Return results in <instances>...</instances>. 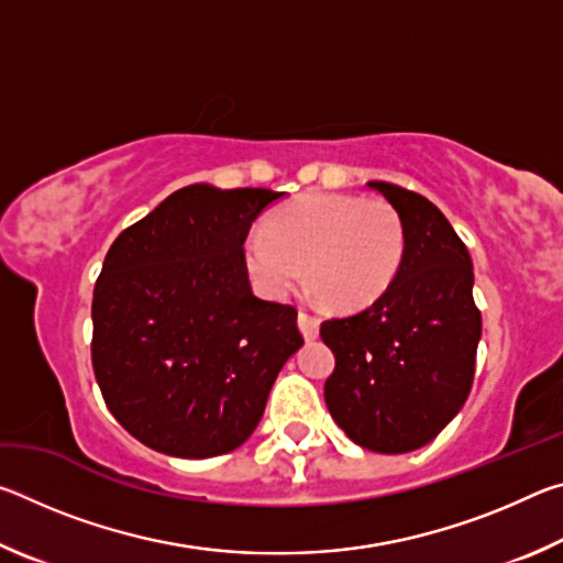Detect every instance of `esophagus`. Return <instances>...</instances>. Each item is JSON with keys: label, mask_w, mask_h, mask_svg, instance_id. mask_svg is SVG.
Segmentation results:
<instances>
[{"label": "esophagus", "mask_w": 563, "mask_h": 563, "mask_svg": "<svg viewBox=\"0 0 563 563\" xmlns=\"http://www.w3.org/2000/svg\"><path fill=\"white\" fill-rule=\"evenodd\" d=\"M298 328H300V332H302V338H305V340H316V338H318V332H320V320H318L316 316H310V312L300 310V316H298Z\"/></svg>", "instance_id": "1"}]
</instances>
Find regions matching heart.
I'll return each instance as SVG.
<instances>
[{"mask_svg": "<svg viewBox=\"0 0 563 563\" xmlns=\"http://www.w3.org/2000/svg\"><path fill=\"white\" fill-rule=\"evenodd\" d=\"M405 245L402 216L385 198L305 194L271 216L268 231L247 235L243 251L268 298H288L308 275L310 288L332 308L360 310L393 285Z\"/></svg>", "mask_w": 563, "mask_h": 563, "instance_id": "1", "label": "heart"}]
</instances>
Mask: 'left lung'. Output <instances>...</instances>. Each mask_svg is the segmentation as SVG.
<instances>
[{
  "mask_svg": "<svg viewBox=\"0 0 563 563\" xmlns=\"http://www.w3.org/2000/svg\"><path fill=\"white\" fill-rule=\"evenodd\" d=\"M369 188L402 216L405 258L383 298L320 325L335 355L325 405L355 444L405 454L432 442L462 409L482 312L472 298V258L440 208L387 180Z\"/></svg>",
  "mask_w": 563,
  "mask_h": 563,
  "instance_id": "left-lung-1",
  "label": "left lung"
}]
</instances>
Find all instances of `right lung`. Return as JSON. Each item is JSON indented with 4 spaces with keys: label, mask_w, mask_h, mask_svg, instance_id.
Wrapping results in <instances>:
<instances>
[{
    "label": "right lung",
    "mask_w": 563,
    "mask_h": 563,
    "mask_svg": "<svg viewBox=\"0 0 563 563\" xmlns=\"http://www.w3.org/2000/svg\"><path fill=\"white\" fill-rule=\"evenodd\" d=\"M283 194L194 184L121 231L93 288L91 365L119 424L156 452L241 446L302 345L298 310L261 300L243 243Z\"/></svg>",
    "instance_id": "1"
}]
</instances>
